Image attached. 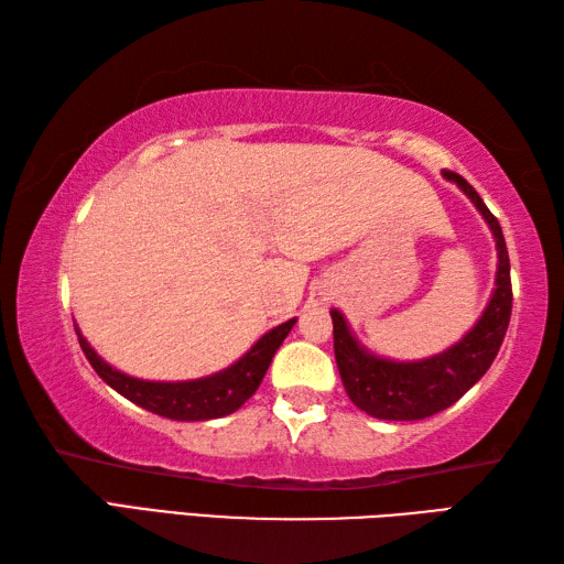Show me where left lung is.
<instances>
[{
	"mask_svg": "<svg viewBox=\"0 0 564 564\" xmlns=\"http://www.w3.org/2000/svg\"><path fill=\"white\" fill-rule=\"evenodd\" d=\"M443 176L473 200V206L480 210L492 230L497 245L495 291L475 327L446 351L419 358V361H394V358L368 351L354 337L349 322L339 310H329L334 322V356H337L346 394L358 410L376 419H388V422H416L458 402L492 366L509 327L513 301L511 269L499 220L460 174L443 172Z\"/></svg>",
	"mask_w": 564,
	"mask_h": 564,
	"instance_id": "1",
	"label": "left lung"
}]
</instances>
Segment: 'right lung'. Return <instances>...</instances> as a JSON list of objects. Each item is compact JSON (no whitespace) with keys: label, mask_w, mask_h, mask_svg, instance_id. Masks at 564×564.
<instances>
[{"label":"right lung","mask_w":564,"mask_h":564,"mask_svg":"<svg viewBox=\"0 0 564 564\" xmlns=\"http://www.w3.org/2000/svg\"><path fill=\"white\" fill-rule=\"evenodd\" d=\"M295 317L283 322V325L269 329L263 337L251 346V349L237 358L232 366H227L218 373L196 378V380H142L123 373V370L106 364L104 358L91 349V344L84 339V334L75 325L77 339L84 356L89 358L91 368L97 370L106 386L113 388L126 400L135 402L142 410L160 414L176 422H208V419H220L237 412L251 394L261 386L263 376L271 366L273 354L279 351L283 339L295 325Z\"/></svg>","instance_id":"obj_1"}]
</instances>
